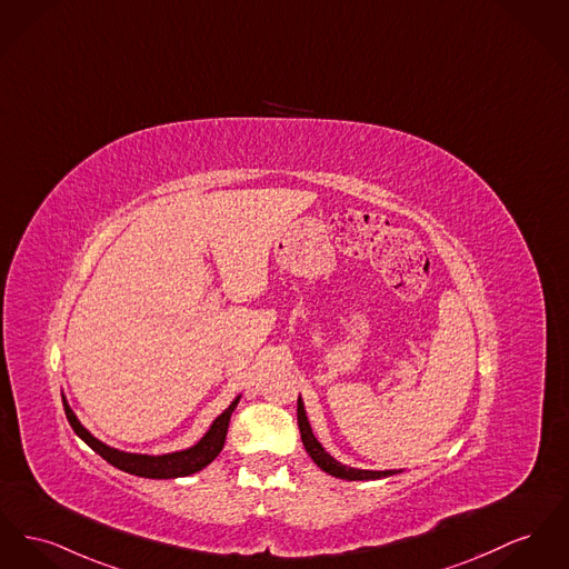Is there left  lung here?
Returning a JSON list of instances; mask_svg holds the SVG:
<instances>
[{
  "instance_id": "left-lung-1",
  "label": "left lung",
  "mask_w": 569,
  "mask_h": 569,
  "mask_svg": "<svg viewBox=\"0 0 569 569\" xmlns=\"http://www.w3.org/2000/svg\"><path fill=\"white\" fill-rule=\"evenodd\" d=\"M297 417H299V430H301V440L309 453V458L322 468L325 472L339 477V479H348V481H369V479H385V477H393L403 472V468H391V470H366V468H352L337 462L331 453H327V449L318 442V438L313 436V430L309 426L307 412H305V403L299 396V408H297Z\"/></svg>"
}]
</instances>
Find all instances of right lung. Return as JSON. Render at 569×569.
<instances>
[{
	"label": "right lung",
	"mask_w": 569,
	"mask_h": 569,
	"mask_svg": "<svg viewBox=\"0 0 569 569\" xmlns=\"http://www.w3.org/2000/svg\"><path fill=\"white\" fill-rule=\"evenodd\" d=\"M64 401V412H67L68 423L74 430V435L79 436L86 445H90L102 460H107L111 467L120 468L129 475L137 477H146V479H176V477H187L193 475L201 468L208 467L223 449L226 445V435L230 428V417L234 412L240 396H236L232 403L210 423V428L203 432L200 440L187 449L180 451H171V453H131V451H122L116 447H109L107 442L99 440L90 430L83 428V423L77 419V415L72 412V408L68 406V400L62 396Z\"/></svg>",
	"instance_id": "right-lung-1"
}]
</instances>
